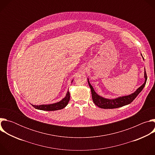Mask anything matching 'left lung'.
Here are the masks:
<instances>
[{
	"mask_svg": "<svg viewBox=\"0 0 155 155\" xmlns=\"http://www.w3.org/2000/svg\"><path fill=\"white\" fill-rule=\"evenodd\" d=\"M141 55H142V54H141ZM142 58H143V56H142ZM143 59L144 60L143 58ZM144 77H145V82L141 86H140L138 88V89H137V90L134 93H133L130 95H128V96L119 97H117L116 99H106V98H104V97L98 95L95 92L93 87L90 84V83L89 81V79L88 78H87V82H88V84H89V86L90 87V89L91 91L93 101L96 105H97V107H99L101 108H104V109L116 108L121 107L126 105L127 104H129L136 99V97L138 96V94L143 89V87L147 82V76L145 69L144 71Z\"/></svg>",
	"mask_w": 155,
	"mask_h": 155,
	"instance_id": "8db88e82",
	"label": "left lung"
}]
</instances>
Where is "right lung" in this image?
I'll use <instances>...</instances> for the list:
<instances>
[{"label": "right lung", "instance_id": "1", "mask_svg": "<svg viewBox=\"0 0 155 155\" xmlns=\"http://www.w3.org/2000/svg\"><path fill=\"white\" fill-rule=\"evenodd\" d=\"M69 100H70V93L68 91L65 97L63 98L61 101L58 102L51 104H47V105L43 104V105H32L35 108L38 110H45V111H54V110H61L65 107L68 104Z\"/></svg>", "mask_w": 155, "mask_h": 155}]
</instances>
